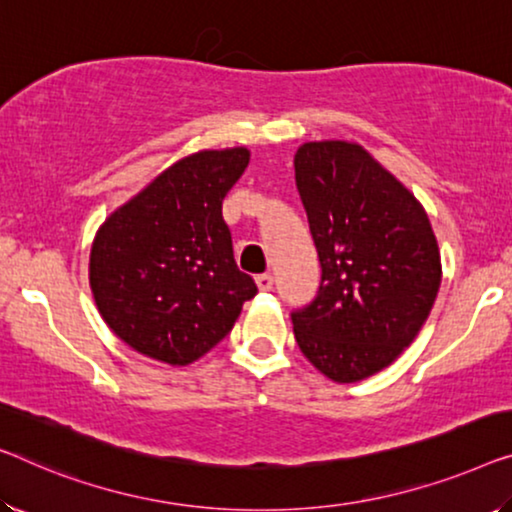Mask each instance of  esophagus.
<instances>
[{
  "label": "esophagus",
  "mask_w": 512,
  "mask_h": 512,
  "mask_svg": "<svg viewBox=\"0 0 512 512\" xmlns=\"http://www.w3.org/2000/svg\"><path fill=\"white\" fill-rule=\"evenodd\" d=\"M255 282H257L259 292H269V289L273 287V276L271 273H262V276L255 278Z\"/></svg>",
  "instance_id": "obj_1"
}]
</instances>
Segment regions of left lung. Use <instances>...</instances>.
Segmentation results:
<instances>
[{"label": "left lung", "mask_w": 512, "mask_h": 512, "mask_svg": "<svg viewBox=\"0 0 512 512\" xmlns=\"http://www.w3.org/2000/svg\"><path fill=\"white\" fill-rule=\"evenodd\" d=\"M296 188L322 285L292 315L303 356L338 384L377 375L430 315L441 285L437 236L423 204L361 144L305 142Z\"/></svg>", "instance_id": "1"}]
</instances>
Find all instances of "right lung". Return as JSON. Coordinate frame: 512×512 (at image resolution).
Segmentation results:
<instances>
[{"label":"right lung","mask_w":512,"mask_h":512,"mask_svg":"<svg viewBox=\"0 0 512 512\" xmlns=\"http://www.w3.org/2000/svg\"><path fill=\"white\" fill-rule=\"evenodd\" d=\"M246 147L204 149L167 167L98 227L89 285L110 331L137 354L188 365L218 345L257 294L234 262L223 200Z\"/></svg>","instance_id":"1"}]
</instances>
